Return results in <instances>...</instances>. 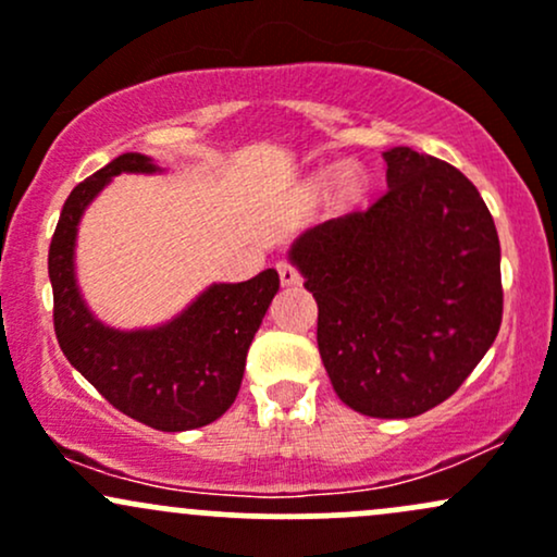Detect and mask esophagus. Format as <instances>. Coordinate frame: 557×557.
Returning a JSON list of instances; mask_svg holds the SVG:
<instances>
[{
	"label": "esophagus",
	"instance_id": "1",
	"mask_svg": "<svg viewBox=\"0 0 557 557\" xmlns=\"http://www.w3.org/2000/svg\"><path fill=\"white\" fill-rule=\"evenodd\" d=\"M276 268H278L281 284H284V286H297V284H300V271H297V268L292 265L289 260H281Z\"/></svg>",
	"mask_w": 557,
	"mask_h": 557
}]
</instances>
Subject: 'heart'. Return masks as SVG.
<instances>
[{
    "mask_svg": "<svg viewBox=\"0 0 557 557\" xmlns=\"http://www.w3.org/2000/svg\"><path fill=\"white\" fill-rule=\"evenodd\" d=\"M339 190H343V196H356L358 194V181L356 175H343L339 177Z\"/></svg>",
    "mask_w": 557,
    "mask_h": 557,
    "instance_id": "b5f03b06",
    "label": "heart"
}]
</instances>
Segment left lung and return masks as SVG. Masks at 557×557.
Here are the masks:
<instances>
[{
    "label": "left lung",
    "instance_id": "obj_1",
    "mask_svg": "<svg viewBox=\"0 0 557 557\" xmlns=\"http://www.w3.org/2000/svg\"><path fill=\"white\" fill-rule=\"evenodd\" d=\"M387 190L363 212L305 231L289 249L319 302L334 393L380 420L457 393L502 324L499 236L457 166L391 148Z\"/></svg>",
    "mask_w": 557,
    "mask_h": 557
}]
</instances>
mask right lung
<instances>
[{"mask_svg": "<svg viewBox=\"0 0 557 557\" xmlns=\"http://www.w3.org/2000/svg\"><path fill=\"white\" fill-rule=\"evenodd\" d=\"M122 172H159L143 153H122L65 199L47 257L63 356L122 414L164 433L205 428L231 409L247 350L278 292L273 268L242 284H212L181 315L153 329L106 326L82 300L74 247L89 201Z\"/></svg>", "mask_w": 557, "mask_h": 557, "instance_id": "obj_1", "label": "right lung"}]
</instances>
